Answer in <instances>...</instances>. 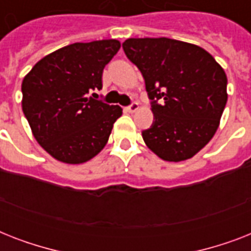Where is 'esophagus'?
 <instances>
[{"instance_id":"1","label":"esophagus","mask_w":251,"mask_h":251,"mask_svg":"<svg viewBox=\"0 0 251 251\" xmlns=\"http://www.w3.org/2000/svg\"><path fill=\"white\" fill-rule=\"evenodd\" d=\"M138 109H139V104H138L137 101L131 102L129 106H126V110H127L129 113H134V112H137Z\"/></svg>"}]
</instances>
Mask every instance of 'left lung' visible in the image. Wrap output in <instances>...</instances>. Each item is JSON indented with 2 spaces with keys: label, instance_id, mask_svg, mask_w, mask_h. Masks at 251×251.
Here are the masks:
<instances>
[{
  "label": "left lung",
  "instance_id": "1",
  "mask_svg": "<svg viewBox=\"0 0 251 251\" xmlns=\"http://www.w3.org/2000/svg\"><path fill=\"white\" fill-rule=\"evenodd\" d=\"M122 48L151 100L153 122L142 131L147 147L165 161L193 157L219 127L228 100L226 72L198 45L168 37H133Z\"/></svg>",
  "mask_w": 251,
  "mask_h": 251
}]
</instances>
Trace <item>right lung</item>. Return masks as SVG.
<instances>
[{
  "label": "right lung",
  "instance_id": "right-lung-1",
  "mask_svg": "<svg viewBox=\"0 0 251 251\" xmlns=\"http://www.w3.org/2000/svg\"><path fill=\"white\" fill-rule=\"evenodd\" d=\"M121 44L74 43L37 62L22 82V109L37 143L66 164L96 156L109 139L122 108L96 100L102 70Z\"/></svg>",
  "mask_w": 251,
  "mask_h": 251
}]
</instances>
